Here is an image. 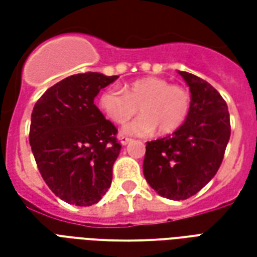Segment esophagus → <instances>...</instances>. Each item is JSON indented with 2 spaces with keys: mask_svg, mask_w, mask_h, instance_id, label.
Listing matches in <instances>:
<instances>
[{
  "mask_svg": "<svg viewBox=\"0 0 257 257\" xmlns=\"http://www.w3.org/2000/svg\"><path fill=\"white\" fill-rule=\"evenodd\" d=\"M131 138H128V136H123V135H121V136H119V142H121V145L122 146H126L129 143V142H131Z\"/></svg>",
  "mask_w": 257,
  "mask_h": 257,
  "instance_id": "1",
  "label": "esophagus"
}]
</instances>
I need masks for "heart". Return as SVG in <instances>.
Listing matches in <instances>:
<instances>
[{"label": "heart", "mask_w": 257, "mask_h": 257, "mask_svg": "<svg viewBox=\"0 0 257 257\" xmlns=\"http://www.w3.org/2000/svg\"><path fill=\"white\" fill-rule=\"evenodd\" d=\"M99 108L118 125L136 115L138 107L143 114L123 128V134L149 136L156 129L164 135L176 132L191 112V95L187 88L173 85L160 77H145L125 85L122 90L108 88L97 100Z\"/></svg>", "instance_id": "heart-1"}]
</instances>
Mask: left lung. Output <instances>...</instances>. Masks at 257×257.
I'll list each match as a JSON object with an SVG mask.
<instances>
[{
	"instance_id": "left-lung-1",
	"label": "left lung",
	"mask_w": 257,
	"mask_h": 257,
	"mask_svg": "<svg viewBox=\"0 0 257 257\" xmlns=\"http://www.w3.org/2000/svg\"><path fill=\"white\" fill-rule=\"evenodd\" d=\"M190 86L191 112L171 136L147 142L143 173L157 193L187 199L213 178L231 134L227 103L220 93L194 74L179 71Z\"/></svg>"
}]
</instances>
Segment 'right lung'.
<instances>
[{"label": "right lung", "mask_w": 257, "mask_h": 257, "mask_svg": "<svg viewBox=\"0 0 257 257\" xmlns=\"http://www.w3.org/2000/svg\"><path fill=\"white\" fill-rule=\"evenodd\" d=\"M118 78L74 74L51 86L31 112V150L48 187L77 206L99 202L110 189L121 145L114 123L93 99Z\"/></svg>", "instance_id": "add662e5"}]
</instances>
